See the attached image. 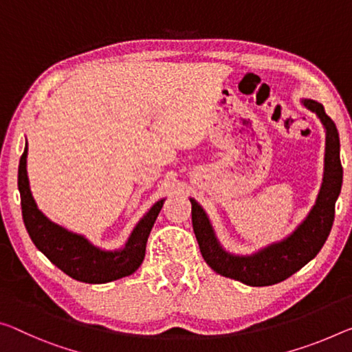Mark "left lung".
<instances>
[{
  "label": "left lung",
  "mask_w": 352,
  "mask_h": 352,
  "mask_svg": "<svg viewBox=\"0 0 352 352\" xmlns=\"http://www.w3.org/2000/svg\"><path fill=\"white\" fill-rule=\"evenodd\" d=\"M304 104L316 113L326 128L324 180L310 214L287 239L271 244L249 256L227 254L219 246L210 226L208 217L196 200L191 199L192 228L196 233L200 254L217 274L235 278L246 285L266 287L285 280L300 267L315 258L331 233L336 217V200L342 191L343 167L340 161V138L333 120L326 114L324 106L314 100H304Z\"/></svg>",
  "instance_id": "8db88e82"
}]
</instances>
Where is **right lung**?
Instances as JSON below:
<instances>
[{"label":"right lung","instance_id":"obj_1","mask_svg":"<svg viewBox=\"0 0 352 352\" xmlns=\"http://www.w3.org/2000/svg\"><path fill=\"white\" fill-rule=\"evenodd\" d=\"M26 155L28 147H25L20 158L19 189L25 227L36 248L60 271L80 282L106 283L133 274L146 256L147 238L164 200L156 202L142 217L124 249L117 252H104L92 246L82 236L67 232L65 228L48 221L38 211L28 182Z\"/></svg>","mask_w":352,"mask_h":352}]
</instances>
